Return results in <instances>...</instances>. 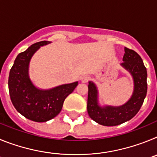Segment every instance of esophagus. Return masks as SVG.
Wrapping results in <instances>:
<instances>
[{
	"mask_svg": "<svg viewBox=\"0 0 157 157\" xmlns=\"http://www.w3.org/2000/svg\"><path fill=\"white\" fill-rule=\"evenodd\" d=\"M80 79H81L82 82L86 83V82H87L89 81L90 78H89L88 75H83V76H82L81 78H80Z\"/></svg>",
	"mask_w": 157,
	"mask_h": 157,
	"instance_id": "1",
	"label": "esophagus"
}]
</instances>
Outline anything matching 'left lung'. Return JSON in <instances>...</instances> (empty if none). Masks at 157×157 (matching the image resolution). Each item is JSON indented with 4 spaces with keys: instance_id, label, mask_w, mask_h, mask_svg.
I'll return each instance as SVG.
<instances>
[{
    "instance_id": "8db88e82",
    "label": "left lung",
    "mask_w": 157,
    "mask_h": 157,
    "mask_svg": "<svg viewBox=\"0 0 157 157\" xmlns=\"http://www.w3.org/2000/svg\"><path fill=\"white\" fill-rule=\"evenodd\" d=\"M121 63L134 79V92L127 103L122 106L101 107L98 105V89L89 82L87 112L94 121L103 126H117L131 120L138 112L147 94V71L142 59L135 51L125 47Z\"/></svg>"
}]
</instances>
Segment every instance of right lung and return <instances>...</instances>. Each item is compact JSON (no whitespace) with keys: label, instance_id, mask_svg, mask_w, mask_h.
Here are the masks:
<instances>
[{"label":"right lung","instance_id":"obj_1","mask_svg":"<svg viewBox=\"0 0 157 157\" xmlns=\"http://www.w3.org/2000/svg\"><path fill=\"white\" fill-rule=\"evenodd\" d=\"M50 41L34 43L20 52L14 61L8 77V90L15 109L28 120L42 123L59 114L64 100L78 86V82L59 86L50 90H40L29 77V63L32 56L41 46Z\"/></svg>","mask_w":157,"mask_h":157}]
</instances>
